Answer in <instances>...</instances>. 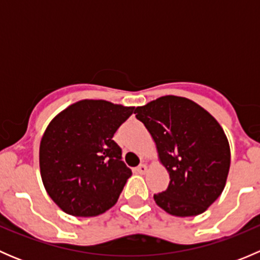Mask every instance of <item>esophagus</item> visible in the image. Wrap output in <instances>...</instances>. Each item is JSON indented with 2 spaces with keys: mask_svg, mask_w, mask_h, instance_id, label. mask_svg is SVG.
Instances as JSON below:
<instances>
[{
  "mask_svg": "<svg viewBox=\"0 0 260 260\" xmlns=\"http://www.w3.org/2000/svg\"><path fill=\"white\" fill-rule=\"evenodd\" d=\"M136 171H137L138 174H142V175L146 174V172H147V166H146L145 164H141L140 166H138L137 169H136Z\"/></svg>",
  "mask_w": 260,
  "mask_h": 260,
  "instance_id": "34e87169",
  "label": "esophagus"
}]
</instances>
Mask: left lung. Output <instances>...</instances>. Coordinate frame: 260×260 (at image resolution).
<instances>
[{
    "label": "left lung",
    "mask_w": 260,
    "mask_h": 260,
    "mask_svg": "<svg viewBox=\"0 0 260 260\" xmlns=\"http://www.w3.org/2000/svg\"><path fill=\"white\" fill-rule=\"evenodd\" d=\"M156 142L170 174L166 191L154 193L175 216L201 214L221 195L230 167V147L212 115L187 98L166 95L135 109Z\"/></svg>",
    "instance_id": "8db88e82"
}]
</instances>
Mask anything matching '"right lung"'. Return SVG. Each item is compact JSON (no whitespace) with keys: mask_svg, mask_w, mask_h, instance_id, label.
Listing matches in <instances>:
<instances>
[{"mask_svg":"<svg viewBox=\"0 0 260 260\" xmlns=\"http://www.w3.org/2000/svg\"><path fill=\"white\" fill-rule=\"evenodd\" d=\"M135 112L106 101H80L50 122L40 143L44 186L74 216H96L117 203L132 171L114 133Z\"/></svg>","mask_w":260,"mask_h":260,"instance_id":"add662e5","label":"right lung"}]
</instances>
